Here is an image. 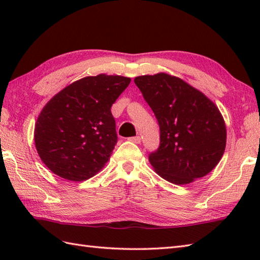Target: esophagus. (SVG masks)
I'll list each match as a JSON object with an SVG mask.
<instances>
[{
    "label": "esophagus",
    "instance_id": "obj_1",
    "mask_svg": "<svg viewBox=\"0 0 260 260\" xmlns=\"http://www.w3.org/2000/svg\"><path fill=\"white\" fill-rule=\"evenodd\" d=\"M128 141L135 143V144H140L141 143V137L140 136H135V137H129Z\"/></svg>",
    "mask_w": 260,
    "mask_h": 260
}]
</instances>
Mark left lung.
Wrapping results in <instances>:
<instances>
[{"label": "left lung", "instance_id": "left-lung-1", "mask_svg": "<svg viewBox=\"0 0 260 260\" xmlns=\"http://www.w3.org/2000/svg\"><path fill=\"white\" fill-rule=\"evenodd\" d=\"M134 82L159 125V147L148 156L155 172L176 185L206 176L226 147V126L218 107L176 76L143 75Z\"/></svg>", "mask_w": 260, "mask_h": 260}]
</instances>
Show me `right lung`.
<instances>
[{"label": "right lung", "instance_id": "right-lung-1", "mask_svg": "<svg viewBox=\"0 0 260 260\" xmlns=\"http://www.w3.org/2000/svg\"><path fill=\"white\" fill-rule=\"evenodd\" d=\"M129 83L119 75L87 76L50 100L34 131L36 149L48 170L82 182L104 167L117 143L111 107Z\"/></svg>", "mask_w": 260, "mask_h": 260}]
</instances>
